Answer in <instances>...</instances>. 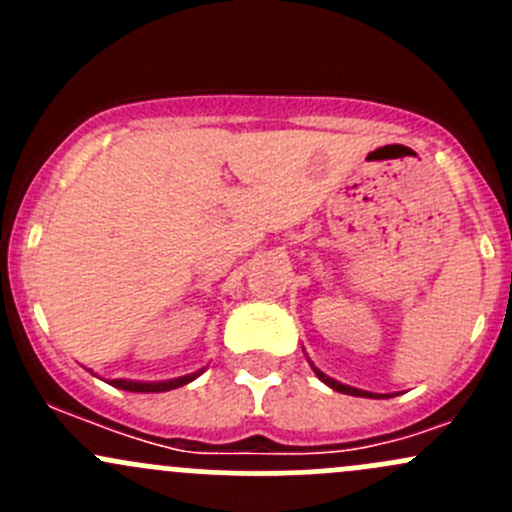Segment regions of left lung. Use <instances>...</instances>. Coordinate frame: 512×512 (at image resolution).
Returning a JSON list of instances; mask_svg holds the SVG:
<instances>
[{"mask_svg": "<svg viewBox=\"0 0 512 512\" xmlns=\"http://www.w3.org/2000/svg\"><path fill=\"white\" fill-rule=\"evenodd\" d=\"M314 374H317L319 379L324 381V384H327V386H332L334 391H342V394H352V396H366V399H371V396H376V394H369V391H359V389H352V386H344V384H339V381H334V379H329V376H324L322 371H319V369H314Z\"/></svg>", "mask_w": 512, "mask_h": 512, "instance_id": "8db88e82", "label": "left lung"}]
</instances>
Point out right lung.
Returning a JSON list of instances; mask_svg holds the SVG:
<instances>
[{"label": "right lung", "mask_w": 512, "mask_h": 512, "mask_svg": "<svg viewBox=\"0 0 512 512\" xmlns=\"http://www.w3.org/2000/svg\"><path fill=\"white\" fill-rule=\"evenodd\" d=\"M198 374H190V376H180V379L173 381H160V384H141V381H126V379H113L111 386L123 391H141V394H148V391H170V389H178V386H185L188 381H193Z\"/></svg>", "instance_id": "add662e5"}]
</instances>
